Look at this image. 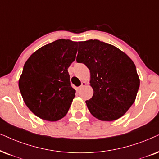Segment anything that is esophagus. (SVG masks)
Listing matches in <instances>:
<instances>
[{
	"label": "esophagus",
	"mask_w": 159,
	"mask_h": 159,
	"mask_svg": "<svg viewBox=\"0 0 159 159\" xmlns=\"http://www.w3.org/2000/svg\"><path fill=\"white\" fill-rule=\"evenodd\" d=\"M86 86V83L85 81H83V82H82L81 86H80V87H79V89H81V88H83V87H84V86Z\"/></svg>",
	"instance_id": "1"
}]
</instances>
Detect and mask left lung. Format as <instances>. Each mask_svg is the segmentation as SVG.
<instances>
[{
	"label": "left lung",
	"mask_w": 159,
	"mask_h": 159,
	"mask_svg": "<svg viewBox=\"0 0 159 159\" xmlns=\"http://www.w3.org/2000/svg\"><path fill=\"white\" fill-rule=\"evenodd\" d=\"M76 61L90 71L94 93L86 103L92 115L101 121L123 116L135 101L140 84L129 56L115 46L89 39L78 43Z\"/></svg>",
	"instance_id": "left-lung-1"
}]
</instances>
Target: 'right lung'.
I'll use <instances>...</instances> for the list:
<instances>
[{
  "mask_svg": "<svg viewBox=\"0 0 159 159\" xmlns=\"http://www.w3.org/2000/svg\"><path fill=\"white\" fill-rule=\"evenodd\" d=\"M78 43L60 39L41 47L24 65L19 79L22 97L41 119L55 122L68 112L75 90L67 69L75 59Z\"/></svg>",
  "mask_w": 159,
  "mask_h": 159,
  "instance_id": "add662e5",
  "label": "right lung"
}]
</instances>
